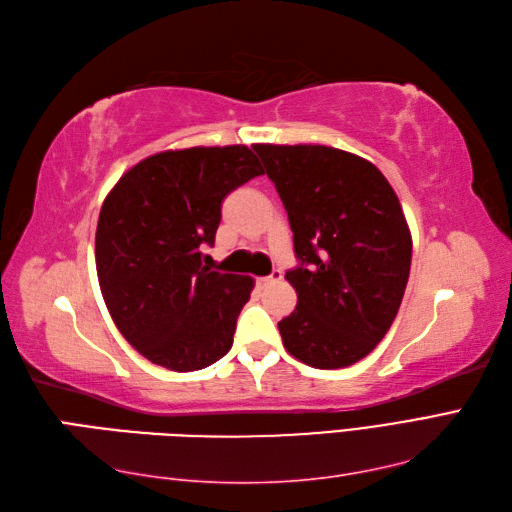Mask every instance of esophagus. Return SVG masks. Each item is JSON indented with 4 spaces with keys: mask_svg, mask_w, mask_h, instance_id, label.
Here are the masks:
<instances>
[{
    "mask_svg": "<svg viewBox=\"0 0 512 512\" xmlns=\"http://www.w3.org/2000/svg\"><path fill=\"white\" fill-rule=\"evenodd\" d=\"M280 280H282V273H280V271H273L271 276H267V278H258L256 284L260 286V289H267V286L276 284V282H280Z\"/></svg>",
    "mask_w": 512,
    "mask_h": 512,
    "instance_id": "obj_1",
    "label": "esophagus"
}]
</instances>
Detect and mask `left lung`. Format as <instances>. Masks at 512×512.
Here are the masks:
<instances>
[{
  "mask_svg": "<svg viewBox=\"0 0 512 512\" xmlns=\"http://www.w3.org/2000/svg\"><path fill=\"white\" fill-rule=\"evenodd\" d=\"M289 215L297 306L278 328L286 352L341 369L373 352L400 310L413 239L376 165L326 145H254Z\"/></svg>",
  "mask_w": 512,
  "mask_h": 512,
  "instance_id": "left-lung-1",
  "label": "left lung"
}]
</instances>
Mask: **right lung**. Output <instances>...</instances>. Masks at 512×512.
<instances>
[{"label":"right lung","mask_w":512,"mask_h":512,"mask_svg":"<svg viewBox=\"0 0 512 512\" xmlns=\"http://www.w3.org/2000/svg\"><path fill=\"white\" fill-rule=\"evenodd\" d=\"M247 145L169 149L121 176L102 206L95 265L108 313L136 352L171 371H197L232 347L252 278L210 271L221 204L263 176Z\"/></svg>","instance_id":"add662e5"}]
</instances>
